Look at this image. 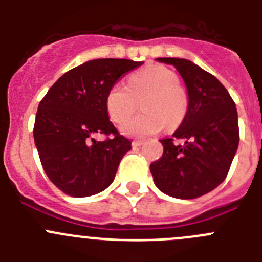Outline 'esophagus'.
I'll use <instances>...</instances> for the list:
<instances>
[{
	"label": "esophagus",
	"instance_id": "1",
	"mask_svg": "<svg viewBox=\"0 0 262 262\" xmlns=\"http://www.w3.org/2000/svg\"><path fill=\"white\" fill-rule=\"evenodd\" d=\"M131 144H133V148H138L143 144V140H134Z\"/></svg>",
	"mask_w": 262,
	"mask_h": 262
}]
</instances>
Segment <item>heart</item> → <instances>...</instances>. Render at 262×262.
I'll return each instance as SVG.
<instances>
[{
  "instance_id": "obj_1",
  "label": "heart",
  "mask_w": 262,
  "mask_h": 262,
  "mask_svg": "<svg viewBox=\"0 0 262 262\" xmlns=\"http://www.w3.org/2000/svg\"><path fill=\"white\" fill-rule=\"evenodd\" d=\"M142 98L143 113L122 126L124 135L144 138L165 126L174 128L186 115L187 96L180 86L178 76L172 69L155 64L134 72L127 86L117 82L108 89L105 105L110 119L123 123L135 111L136 101Z\"/></svg>"
}]
</instances>
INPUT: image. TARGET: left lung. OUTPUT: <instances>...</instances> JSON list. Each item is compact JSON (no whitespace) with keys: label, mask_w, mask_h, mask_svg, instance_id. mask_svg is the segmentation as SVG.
I'll list each match as a JSON object with an SVG mask.
<instances>
[{"label":"left lung","mask_w":262,"mask_h":262,"mask_svg":"<svg viewBox=\"0 0 262 262\" xmlns=\"http://www.w3.org/2000/svg\"><path fill=\"white\" fill-rule=\"evenodd\" d=\"M184 78L189 106L181 126L161 139L163 156L149 166L155 185L180 200H193L224 181L239 145L233 99L216 77L186 59L159 57ZM177 140L184 142L182 145Z\"/></svg>","instance_id":"8db88e82"}]
</instances>
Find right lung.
<instances>
[{
  "label": "right lung",
  "instance_id": "add662e5",
  "mask_svg": "<svg viewBox=\"0 0 262 262\" xmlns=\"http://www.w3.org/2000/svg\"><path fill=\"white\" fill-rule=\"evenodd\" d=\"M143 61L97 59L62 75L38 106L34 140L46 174L62 193L89 196L113 182L131 142L108 119V89ZM102 133L103 142L94 135Z\"/></svg>",
  "mask_w": 262,
  "mask_h": 262
}]
</instances>
